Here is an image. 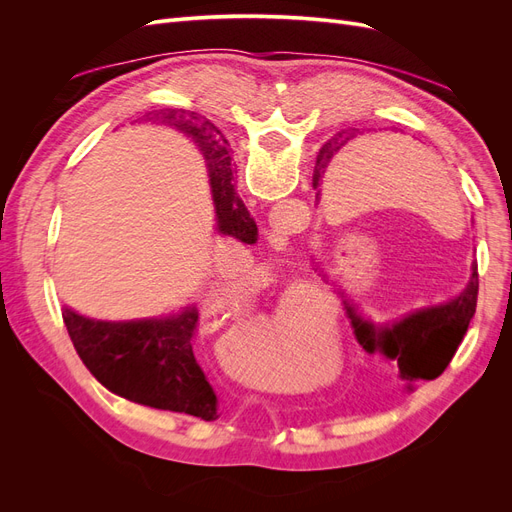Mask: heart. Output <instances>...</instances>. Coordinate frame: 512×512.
I'll return each instance as SVG.
<instances>
[{
	"label": "heart",
	"mask_w": 512,
	"mask_h": 512,
	"mask_svg": "<svg viewBox=\"0 0 512 512\" xmlns=\"http://www.w3.org/2000/svg\"><path fill=\"white\" fill-rule=\"evenodd\" d=\"M273 282H275L273 271L258 269L247 275L245 286L252 294H258L271 288ZM215 299H218L222 305L235 307V305H241V292L232 282L222 280L215 284ZM294 331H297L294 329V322L282 312L265 322V333H262V356H265L267 363L273 365L277 359H280L284 350L288 348V344L292 342Z\"/></svg>",
	"instance_id": "1"
}]
</instances>
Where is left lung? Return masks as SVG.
<instances>
[{"mask_svg":"<svg viewBox=\"0 0 512 512\" xmlns=\"http://www.w3.org/2000/svg\"><path fill=\"white\" fill-rule=\"evenodd\" d=\"M359 132V130H356ZM354 132H339L329 143H324L314 168V188H318L320 175L337 156ZM478 299V267L472 265L470 284L453 301L414 312L393 327L376 329L374 324L363 320L356 307L346 299V314L352 322L356 342L369 354H382L399 367L404 380H433L438 378L446 365L451 363L463 337L468 333L470 320L476 312Z\"/></svg>","mask_w":512,"mask_h":512,"instance_id":"1","label":"left lung"}]
</instances>
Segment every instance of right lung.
Here are the masks:
<instances>
[{"label":"right lung","instance_id":"right-lung-1","mask_svg":"<svg viewBox=\"0 0 512 512\" xmlns=\"http://www.w3.org/2000/svg\"><path fill=\"white\" fill-rule=\"evenodd\" d=\"M156 119L190 134L203 147L220 230L254 243L258 228L235 192L226 141L218 138L213 123L183 108H166ZM64 322L76 354L104 389L141 406L192 414L203 421L218 418V399L194 359V307L177 316L136 322L89 320L64 309Z\"/></svg>","mask_w":512,"mask_h":512}]
</instances>
